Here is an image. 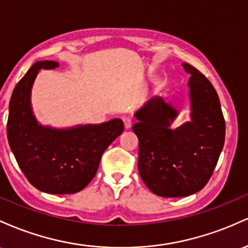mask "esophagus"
Wrapping results in <instances>:
<instances>
[{
    "mask_svg": "<svg viewBox=\"0 0 248 248\" xmlns=\"http://www.w3.org/2000/svg\"><path fill=\"white\" fill-rule=\"evenodd\" d=\"M123 122H124V126H125V129H126V130L131 129V126H132V124H133L132 119H130V118H124V119H123Z\"/></svg>",
    "mask_w": 248,
    "mask_h": 248,
    "instance_id": "obj_1",
    "label": "esophagus"
}]
</instances>
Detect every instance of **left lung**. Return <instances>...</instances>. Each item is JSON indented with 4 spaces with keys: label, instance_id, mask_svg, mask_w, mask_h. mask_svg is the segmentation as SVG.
<instances>
[{
    "label": "left lung",
    "instance_id": "1",
    "mask_svg": "<svg viewBox=\"0 0 248 248\" xmlns=\"http://www.w3.org/2000/svg\"><path fill=\"white\" fill-rule=\"evenodd\" d=\"M188 80L192 121L176 130L177 111L154 97L136 112L132 126L139 141L138 171L155 194L186 197L202 190L212 176L225 141V119L216 89L191 64H183Z\"/></svg>",
    "mask_w": 248,
    "mask_h": 248
}]
</instances>
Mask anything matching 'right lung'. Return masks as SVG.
<instances>
[{
  "label": "right lung",
  "mask_w": 248,
  "mask_h": 248,
  "mask_svg": "<svg viewBox=\"0 0 248 248\" xmlns=\"http://www.w3.org/2000/svg\"><path fill=\"white\" fill-rule=\"evenodd\" d=\"M57 62H36L14 89L9 103L7 136L16 161L28 182L51 194L79 192L96 176L102 155L124 131L121 119L69 130L37 124L30 108V90L40 69Z\"/></svg>",
  "instance_id": "right-lung-1"
}]
</instances>
